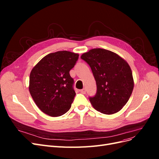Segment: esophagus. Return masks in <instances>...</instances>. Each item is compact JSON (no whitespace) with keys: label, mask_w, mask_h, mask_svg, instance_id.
<instances>
[{"label":"esophagus","mask_w":159,"mask_h":159,"mask_svg":"<svg viewBox=\"0 0 159 159\" xmlns=\"http://www.w3.org/2000/svg\"><path fill=\"white\" fill-rule=\"evenodd\" d=\"M85 91H86V90H85V88H84V89L80 90V92H81V93H82V94H85Z\"/></svg>","instance_id":"esophagus-1"}]
</instances>
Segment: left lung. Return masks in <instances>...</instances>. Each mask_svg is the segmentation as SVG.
Wrapping results in <instances>:
<instances>
[{"label":"left lung","instance_id":"obj_1","mask_svg":"<svg viewBox=\"0 0 159 159\" xmlns=\"http://www.w3.org/2000/svg\"><path fill=\"white\" fill-rule=\"evenodd\" d=\"M81 58L92 71L97 91L89 99L93 107L103 114L119 111L129 99L134 87L131 68L115 53L95 48L83 54Z\"/></svg>","mask_w":159,"mask_h":159}]
</instances>
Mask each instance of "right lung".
Returning a JSON list of instances; mask_svg holds the SVG:
<instances>
[{
  "instance_id": "obj_1",
  "label": "right lung",
  "mask_w": 159,
  "mask_h": 159,
  "mask_svg": "<svg viewBox=\"0 0 159 159\" xmlns=\"http://www.w3.org/2000/svg\"><path fill=\"white\" fill-rule=\"evenodd\" d=\"M79 54L58 51L46 55L32 70L29 91L42 112L58 117L68 111L75 95L70 71Z\"/></svg>"
}]
</instances>
